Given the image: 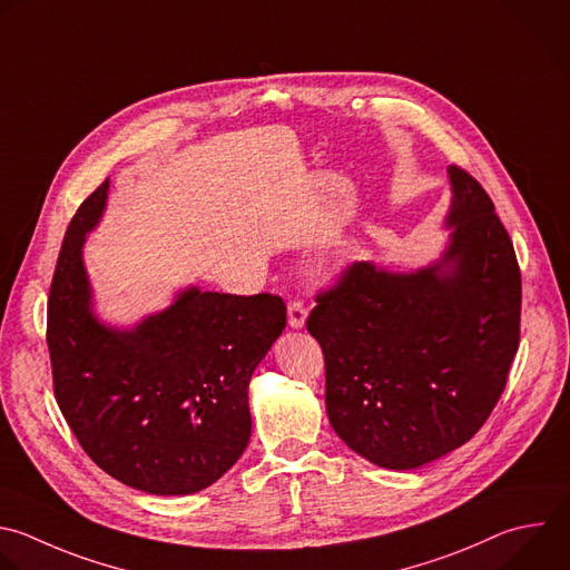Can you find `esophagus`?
<instances>
[{"label": "esophagus", "mask_w": 570, "mask_h": 570, "mask_svg": "<svg viewBox=\"0 0 570 570\" xmlns=\"http://www.w3.org/2000/svg\"><path fill=\"white\" fill-rule=\"evenodd\" d=\"M306 315H308V311H306V306L302 302H297V299L288 302V326L291 328H295V331L304 328Z\"/></svg>", "instance_id": "1"}]
</instances>
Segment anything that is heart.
I'll return each instance as SVG.
<instances>
[{
    "label": "heart",
    "mask_w": 570,
    "mask_h": 570,
    "mask_svg": "<svg viewBox=\"0 0 570 570\" xmlns=\"http://www.w3.org/2000/svg\"><path fill=\"white\" fill-rule=\"evenodd\" d=\"M342 268H344V262H337V264H333V266H331V273H333V275H337Z\"/></svg>",
    "instance_id": "1"
}]
</instances>
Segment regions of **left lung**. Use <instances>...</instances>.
<instances>
[{"label": "left lung", "mask_w": 570, "mask_h": 570, "mask_svg": "<svg viewBox=\"0 0 570 570\" xmlns=\"http://www.w3.org/2000/svg\"><path fill=\"white\" fill-rule=\"evenodd\" d=\"M450 230L412 271L353 264L306 328L326 364V414L362 459L414 470L468 443L492 414L519 346L521 275L485 189L448 167Z\"/></svg>", "instance_id": "obj_1"}]
</instances>
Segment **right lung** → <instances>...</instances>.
<instances>
[{
    "label": "right lung",
    "mask_w": 570,
    "mask_h": 570,
    "mask_svg": "<svg viewBox=\"0 0 570 570\" xmlns=\"http://www.w3.org/2000/svg\"><path fill=\"white\" fill-rule=\"evenodd\" d=\"M109 178L76 213L47 317L56 401L91 461L158 497L206 490L250 441L253 371L286 328L282 297L180 288L131 326L105 322L85 266Z\"/></svg>",
    "instance_id": "right-lung-1"
}]
</instances>
